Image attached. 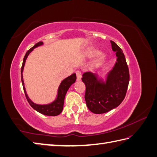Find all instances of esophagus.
Instances as JSON below:
<instances>
[{
  "instance_id": "1",
  "label": "esophagus",
  "mask_w": 157,
  "mask_h": 157,
  "mask_svg": "<svg viewBox=\"0 0 157 157\" xmlns=\"http://www.w3.org/2000/svg\"><path fill=\"white\" fill-rule=\"evenodd\" d=\"M76 75H77V80L79 81L82 78V73L79 71H76Z\"/></svg>"
}]
</instances>
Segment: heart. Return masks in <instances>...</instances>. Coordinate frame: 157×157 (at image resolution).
<instances>
[{
    "label": "heart",
    "instance_id": "b5f03b06",
    "mask_svg": "<svg viewBox=\"0 0 157 157\" xmlns=\"http://www.w3.org/2000/svg\"><path fill=\"white\" fill-rule=\"evenodd\" d=\"M97 54H99V52H98L97 51H94V52H92L90 56H94V55H96ZM104 58H105V56H104V55L103 54H101V53L99 54V55H98V57H97V62L99 63H102L103 60H104Z\"/></svg>",
    "mask_w": 157,
    "mask_h": 157
}]
</instances>
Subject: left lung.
Listing matches in <instances>:
<instances>
[{"label":"left lung","mask_w":157,"mask_h":157,"mask_svg":"<svg viewBox=\"0 0 157 157\" xmlns=\"http://www.w3.org/2000/svg\"><path fill=\"white\" fill-rule=\"evenodd\" d=\"M110 42L117 60L107 73L105 80L90 71L84 73L82 78L86 86V105L90 112L97 114L117 107L124 100L129 83V71L123 52L115 42Z\"/></svg>","instance_id":"1"}]
</instances>
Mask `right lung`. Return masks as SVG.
<instances>
[{"instance_id": "obj_1", "label": "right lung", "mask_w": 157, "mask_h": 157, "mask_svg": "<svg viewBox=\"0 0 157 157\" xmlns=\"http://www.w3.org/2000/svg\"><path fill=\"white\" fill-rule=\"evenodd\" d=\"M43 44H43L42 41L38 42L37 44H36L33 48H30L29 50H28L26 53L25 56L24 57L22 66H21V82H22L24 91V93H25L26 99L28 101V102L29 103L30 106H31L34 109H35L36 111L42 113V114L45 115V116H55L59 115L60 113L62 112L63 109L64 97H65L67 92L69 90V88H70L71 86L73 83H75L76 80V74L75 73H73L72 75L67 77V78L63 79V80L61 82L59 87H58L56 99H55L52 103L46 104V105H39V104H36L35 103H33V101L30 99V98L29 97V96H28V94L26 93V88H25V86H24V83L23 80L22 73H23L24 64H25L26 60L28 56H29V54L34 50V49L39 47L40 45H42Z\"/></svg>"}]
</instances>
